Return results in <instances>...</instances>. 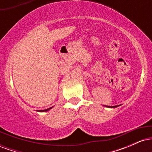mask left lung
I'll use <instances>...</instances> for the list:
<instances>
[{
	"label": "left lung",
	"instance_id": "1",
	"mask_svg": "<svg viewBox=\"0 0 152 152\" xmlns=\"http://www.w3.org/2000/svg\"><path fill=\"white\" fill-rule=\"evenodd\" d=\"M107 107H110V108H115V107H116V106H108Z\"/></svg>",
	"mask_w": 152,
	"mask_h": 152
}]
</instances>
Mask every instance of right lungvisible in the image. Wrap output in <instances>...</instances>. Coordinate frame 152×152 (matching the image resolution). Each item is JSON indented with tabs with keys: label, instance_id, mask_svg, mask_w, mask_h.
Here are the masks:
<instances>
[{
	"label": "right lung",
	"instance_id": "add662e5",
	"mask_svg": "<svg viewBox=\"0 0 152 152\" xmlns=\"http://www.w3.org/2000/svg\"><path fill=\"white\" fill-rule=\"evenodd\" d=\"M50 109H51V107L49 108V109H45V110H40L39 111H48V110Z\"/></svg>",
	"mask_w": 152,
	"mask_h": 152
}]
</instances>
